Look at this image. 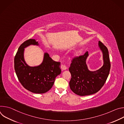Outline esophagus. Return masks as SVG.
Listing matches in <instances>:
<instances>
[{"label":"esophagus","mask_w":124,"mask_h":124,"mask_svg":"<svg viewBox=\"0 0 124 124\" xmlns=\"http://www.w3.org/2000/svg\"><path fill=\"white\" fill-rule=\"evenodd\" d=\"M61 68H62V69L63 70H66V69H67V66H66L65 65L62 64V65H61Z\"/></svg>","instance_id":"obj_1"}]
</instances>
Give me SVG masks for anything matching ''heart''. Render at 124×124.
Instances as JSON below:
<instances>
[{
  "label": "heart",
  "mask_w": 124,
  "mask_h": 124,
  "mask_svg": "<svg viewBox=\"0 0 124 124\" xmlns=\"http://www.w3.org/2000/svg\"><path fill=\"white\" fill-rule=\"evenodd\" d=\"M79 54V52H77V54Z\"/></svg>",
  "instance_id": "obj_1"
}]
</instances>
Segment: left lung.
Returning <instances> with one entry per match:
<instances>
[{
  "instance_id": "obj_1",
  "label": "left lung",
  "mask_w": 124,
  "mask_h": 124,
  "mask_svg": "<svg viewBox=\"0 0 124 124\" xmlns=\"http://www.w3.org/2000/svg\"><path fill=\"white\" fill-rule=\"evenodd\" d=\"M98 46L102 53L103 64L95 71L88 68L86 60L89 56L87 51L83 55L74 58L69 69L72 78L69 82L71 90L78 95H90L98 92L103 86L109 74L110 63L108 51L101 42Z\"/></svg>"
}]
</instances>
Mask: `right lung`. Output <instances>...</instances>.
Masks as SVG:
<instances>
[{
	"label": "right lung",
	"mask_w": 124,
	"mask_h": 124,
	"mask_svg": "<svg viewBox=\"0 0 124 124\" xmlns=\"http://www.w3.org/2000/svg\"><path fill=\"white\" fill-rule=\"evenodd\" d=\"M30 45L39 46L35 39H29L19 47L14 59L15 70L19 80L27 90L36 94H43L49 90L56 77L61 74L60 62L53 60L47 52H45L42 63L30 66L24 57V48Z\"/></svg>",
	"instance_id": "add662e5"
}]
</instances>
